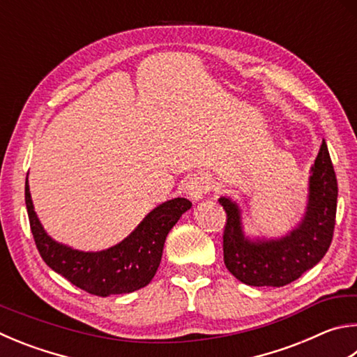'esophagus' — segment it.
I'll return each mask as SVG.
<instances>
[{
    "instance_id": "esophagus-1",
    "label": "esophagus",
    "mask_w": 357,
    "mask_h": 357,
    "mask_svg": "<svg viewBox=\"0 0 357 357\" xmlns=\"http://www.w3.org/2000/svg\"><path fill=\"white\" fill-rule=\"evenodd\" d=\"M209 189H211L209 179H206L203 176H193L185 183L184 192H185L187 197L197 203V201L203 199V197L206 195L207 192H209Z\"/></svg>"
}]
</instances>
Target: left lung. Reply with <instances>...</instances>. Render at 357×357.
<instances>
[{
  "mask_svg": "<svg viewBox=\"0 0 357 357\" xmlns=\"http://www.w3.org/2000/svg\"><path fill=\"white\" fill-rule=\"evenodd\" d=\"M226 212L225 265L238 281L255 287H282L319 264L333 241L337 211V179L328 145L323 140L310 167L306 212L294 229L278 238L245 234L241 207L218 198Z\"/></svg>",
  "mask_w": 357,
  "mask_h": 357,
  "instance_id": "8db88e82",
  "label": "left lung"
}]
</instances>
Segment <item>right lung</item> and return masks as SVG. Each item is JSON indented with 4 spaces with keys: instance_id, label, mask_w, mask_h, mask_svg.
<instances>
[{
    "instance_id": "add662e5",
    "label": "right lung",
    "mask_w": 357,
    "mask_h": 357,
    "mask_svg": "<svg viewBox=\"0 0 357 357\" xmlns=\"http://www.w3.org/2000/svg\"><path fill=\"white\" fill-rule=\"evenodd\" d=\"M24 201L37 250L51 270L73 286L96 296L131 294L148 286L156 275L167 234L192 207L185 198H173L148 213L120 243L101 251H79L56 242L38 220L31 199L28 178Z\"/></svg>"
}]
</instances>
